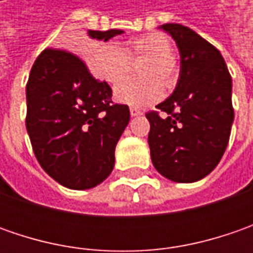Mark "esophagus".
<instances>
[{
	"label": "esophagus",
	"mask_w": 253,
	"mask_h": 253,
	"mask_svg": "<svg viewBox=\"0 0 253 253\" xmlns=\"http://www.w3.org/2000/svg\"><path fill=\"white\" fill-rule=\"evenodd\" d=\"M129 112H131L132 117H138V115H142L141 110H138V108H135V107H132L131 110H129Z\"/></svg>",
	"instance_id": "obj_1"
}]
</instances>
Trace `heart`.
<instances>
[{"label":"heart","mask_w":253,"mask_h":253,"mask_svg":"<svg viewBox=\"0 0 253 253\" xmlns=\"http://www.w3.org/2000/svg\"><path fill=\"white\" fill-rule=\"evenodd\" d=\"M171 43L163 34H148L131 41L126 47L120 43L100 44L91 56V69L100 79L115 84L121 82L131 69V59L146 57L139 73L143 79H129L115 87L114 97L121 104L146 107L161 100L163 85L171 84L176 77V63L171 57Z\"/></svg>","instance_id":"obj_1"}]
</instances>
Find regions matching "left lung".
Masks as SVG:
<instances>
[{
  "mask_svg": "<svg viewBox=\"0 0 253 253\" xmlns=\"http://www.w3.org/2000/svg\"><path fill=\"white\" fill-rule=\"evenodd\" d=\"M180 54L179 80L173 94L156 105L166 115L146 114L152 163L163 177L194 183L218 165L234 122L232 80L218 49L180 24L159 26Z\"/></svg>",
  "mask_w": 253,
  "mask_h": 253,
  "instance_id": "8db88e82",
  "label": "left lung"
}]
</instances>
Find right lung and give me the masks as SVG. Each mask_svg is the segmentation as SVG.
<instances>
[{
	"mask_svg": "<svg viewBox=\"0 0 253 253\" xmlns=\"http://www.w3.org/2000/svg\"><path fill=\"white\" fill-rule=\"evenodd\" d=\"M121 29L87 31L110 41ZM112 90L76 54L46 49L26 84V131L42 169L72 190L98 186L111 174L115 146L129 122L128 105L112 104Z\"/></svg>",
	"mask_w": 253,
	"mask_h": 253,
	"instance_id": "obj_1",
	"label": "right lung"
}]
</instances>
